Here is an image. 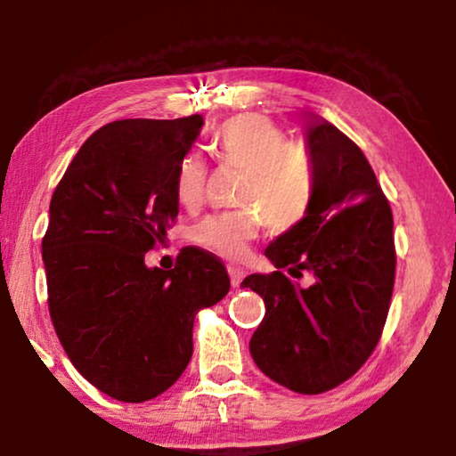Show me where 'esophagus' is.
<instances>
[{
    "label": "esophagus",
    "mask_w": 456,
    "mask_h": 456,
    "mask_svg": "<svg viewBox=\"0 0 456 456\" xmlns=\"http://www.w3.org/2000/svg\"><path fill=\"white\" fill-rule=\"evenodd\" d=\"M228 273H230V282H232V286H239L240 280H242V270H240V267L230 265L228 267Z\"/></svg>",
    "instance_id": "esophagus-1"
}]
</instances>
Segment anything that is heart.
<instances>
[{
  "mask_svg": "<svg viewBox=\"0 0 456 456\" xmlns=\"http://www.w3.org/2000/svg\"><path fill=\"white\" fill-rule=\"evenodd\" d=\"M209 147L217 164L242 170L236 197L240 209L205 217L195 228L199 245L239 259L264 224L289 232L307 220L317 189L314 155L305 142L290 141L272 118L257 111L228 118L214 130ZM205 183L208 164L201 155L180 159L174 191L184 208L201 201Z\"/></svg>",
  "mask_w": 456,
  "mask_h": 456,
  "instance_id": "1",
  "label": "heart"
}]
</instances>
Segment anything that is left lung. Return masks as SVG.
<instances>
[{"label":"left lung","mask_w":456,"mask_h":456,"mask_svg":"<svg viewBox=\"0 0 456 456\" xmlns=\"http://www.w3.org/2000/svg\"><path fill=\"white\" fill-rule=\"evenodd\" d=\"M317 172L307 220L278 236L265 257L278 267L251 273L245 289L264 298L265 315L248 348L267 378L298 395L346 382L371 357L388 317L396 251L392 209L363 151L320 118L307 122ZM303 271V289L281 270Z\"/></svg>","instance_id":"obj_1"}]
</instances>
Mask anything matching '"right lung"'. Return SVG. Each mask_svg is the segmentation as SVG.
Returning a JSON list of instances; mask_svg holds the SVG:
<instances>
[{
  "label": "right lung",
  "mask_w": 456,
  "mask_h": 456,
  "mask_svg": "<svg viewBox=\"0 0 456 456\" xmlns=\"http://www.w3.org/2000/svg\"><path fill=\"white\" fill-rule=\"evenodd\" d=\"M203 118L116 120L74 155L43 236L55 334L83 378L124 403L166 392L192 357L201 309L230 290L216 255L184 247L174 270L145 265L178 216L174 180Z\"/></svg>",
  "instance_id": "right-lung-1"
}]
</instances>
